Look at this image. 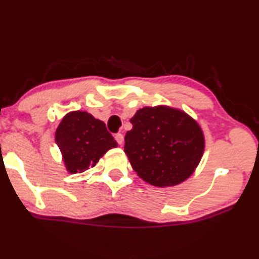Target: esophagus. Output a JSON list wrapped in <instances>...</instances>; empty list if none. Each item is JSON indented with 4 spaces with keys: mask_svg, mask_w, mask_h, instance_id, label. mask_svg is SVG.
Returning <instances> with one entry per match:
<instances>
[{
    "mask_svg": "<svg viewBox=\"0 0 259 259\" xmlns=\"http://www.w3.org/2000/svg\"><path fill=\"white\" fill-rule=\"evenodd\" d=\"M115 140H117V142L119 145H123V142H124V136H123V134H115Z\"/></svg>",
    "mask_w": 259,
    "mask_h": 259,
    "instance_id": "34e87169",
    "label": "esophagus"
}]
</instances>
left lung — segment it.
<instances>
[{"label":"left lung","instance_id":"1","mask_svg":"<svg viewBox=\"0 0 259 259\" xmlns=\"http://www.w3.org/2000/svg\"><path fill=\"white\" fill-rule=\"evenodd\" d=\"M124 152L134 170L153 186H174L190 177L202 158L204 138L196 120L170 107H145L130 119Z\"/></svg>","mask_w":259,"mask_h":259}]
</instances>
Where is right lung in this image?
I'll list each match as a JSON object with an SVG mask.
<instances>
[{
    "mask_svg": "<svg viewBox=\"0 0 259 259\" xmlns=\"http://www.w3.org/2000/svg\"><path fill=\"white\" fill-rule=\"evenodd\" d=\"M56 142L72 174L95 167L107 151L117 147L106 124L81 111L68 113L62 119L56 130Z\"/></svg>",
    "mask_w": 259,
    "mask_h": 259,
    "instance_id": "add662e5",
    "label": "right lung"
}]
</instances>
